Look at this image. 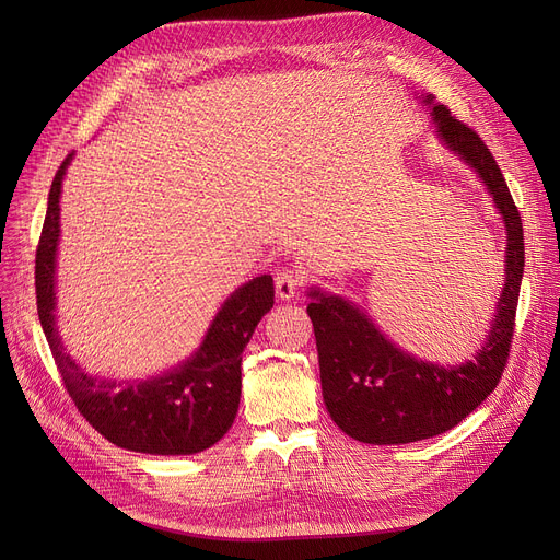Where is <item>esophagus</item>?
<instances>
[{
  "mask_svg": "<svg viewBox=\"0 0 560 560\" xmlns=\"http://www.w3.org/2000/svg\"><path fill=\"white\" fill-rule=\"evenodd\" d=\"M304 285V275L300 270H279L275 277V290L279 300H292Z\"/></svg>",
  "mask_w": 560,
  "mask_h": 560,
  "instance_id": "34e87169",
  "label": "esophagus"
}]
</instances>
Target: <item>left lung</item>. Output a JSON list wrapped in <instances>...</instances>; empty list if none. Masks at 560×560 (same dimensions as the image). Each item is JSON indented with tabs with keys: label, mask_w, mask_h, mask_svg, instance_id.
Returning a JSON list of instances; mask_svg holds the SVG:
<instances>
[{
	"label": "left lung",
	"mask_w": 560,
	"mask_h": 560,
	"mask_svg": "<svg viewBox=\"0 0 560 560\" xmlns=\"http://www.w3.org/2000/svg\"><path fill=\"white\" fill-rule=\"evenodd\" d=\"M431 104V100H429ZM440 138L472 165L504 215L506 283L488 342L472 361L440 368L404 354L357 306L311 290L306 313L319 357L322 395L331 420L370 445H404L454 429L497 388L515 331L524 272V231L506 179L479 133L456 120L443 104L433 106Z\"/></svg>",
	"instance_id": "1"
}]
</instances>
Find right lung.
I'll use <instances>...</instances> for the list:
<instances>
[{
	"instance_id": "1",
	"label": "right lung",
	"mask_w": 560,
	"mask_h": 560,
	"mask_svg": "<svg viewBox=\"0 0 560 560\" xmlns=\"http://www.w3.org/2000/svg\"><path fill=\"white\" fill-rule=\"evenodd\" d=\"M70 159L72 154L56 170L36 249L38 317L63 386L85 422L117 447L163 456L209 450L238 413L243 351L260 317L275 306L272 277H256L235 290L197 354L179 370L127 386L83 372L63 351L54 325L58 197Z\"/></svg>"
}]
</instances>
